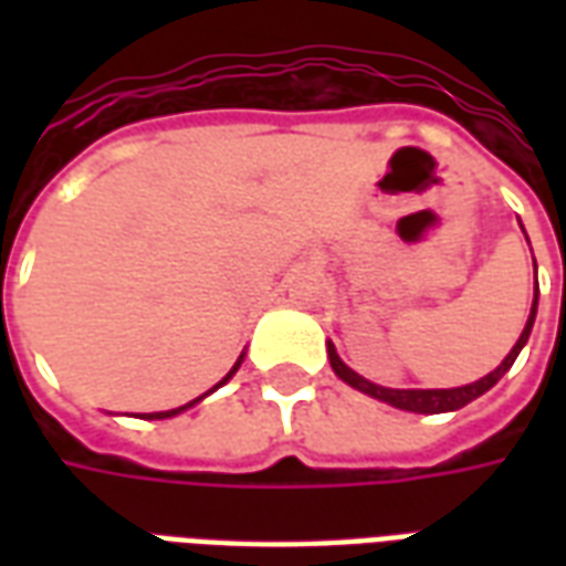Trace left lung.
Listing matches in <instances>:
<instances>
[{"mask_svg":"<svg viewBox=\"0 0 566 566\" xmlns=\"http://www.w3.org/2000/svg\"><path fill=\"white\" fill-rule=\"evenodd\" d=\"M534 318H536V296H534V306H531V318H527V324H524L518 343L512 345L510 355L503 357V364H500L494 373H488L485 379L473 381V385H463V388H437V391H394V388L373 385V381H367L364 376H357L352 367H345L333 345H327V355H331L333 373H336V376H339L343 381H348L352 388H357V391L369 394V397H376V400H381V403H391V406H397V409H406V412L437 416V412H454V409H461V406L473 403L475 397H482L485 391H491V388H494V385H497V381L506 376V369L515 364V357H518V352H522L524 343H527V336H531Z\"/></svg>","mask_w":566,"mask_h":566,"instance_id":"1","label":"left lung"}]
</instances>
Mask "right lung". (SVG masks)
Instances as JSON below:
<instances>
[{
    "mask_svg": "<svg viewBox=\"0 0 566 566\" xmlns=\"http://www.w3.org/2000/svg\"><path fill=\"white\" fill-rule=\"evenodd\" d=\"M239 364H242V357H239V360H235V367L230 369V373H227V376H223L221 381H218V385H214V388H221L223 381L230 379V376H233L235 369H239ZM214 388H211V391H214ZM209 391V394H211ZM202 397H206V394H202ZM202 397H197V400H190V403H185V406H178V409H169V412H150V416H145V418H172V416H178V412H185V409H190V406L193 403H199V400H202Z\"/></svg>",
    "mask_w": 566,
    "mask_h": 566,
    "instance_id": "obj_1",
    "label": "right lung"
}]
</instances>
